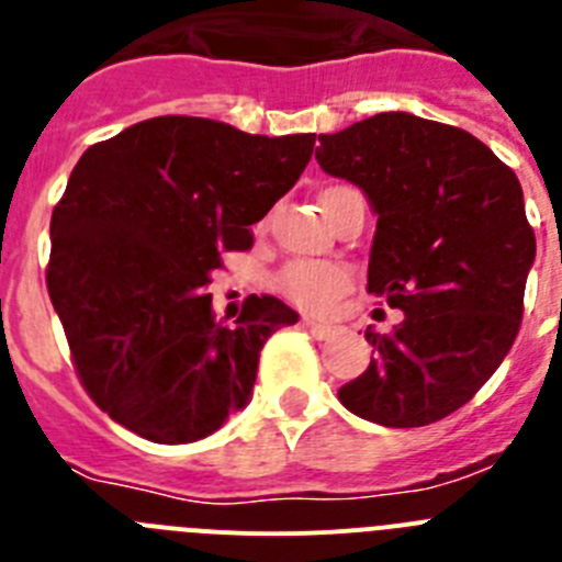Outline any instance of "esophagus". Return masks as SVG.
Here are the masks:
<instances>
[{
    "instance_id": "obj_1",
    "label": "esophagus",
    "mask_w": 562,
    "mask_h": 562,
    "mask_svg": "<svg viewBox=\"0 0 562 562\" xmlns=\"http://www.w3.org/2000/svg\"><path fill=\"white\" fill-rule=\"evenodd\" d=\"M304 329L310 331L312 337H317V340H329V337L337 335V326L317 324V321H310V317H304Z\"/></svg>"
}]
</instances>
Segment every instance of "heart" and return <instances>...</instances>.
I'll return each instance as SVG.
<instances>
[{
    "instance_id": "b5f03b06",
    "label": "heart",
    "mask_w": 562,
    "mask_h": 562,
    "mask_svg": "<svg viewBox=\"0 0 562 562\" xmlns=\"http://www.w3.org/2000/svg\"><path fill=\"white\" fill-rule=\"evenodd\" d=\"M337 191H346V188H329L324 196ZM349 270L335 265V261H292L281 272V290L286 292V297H292L297 306H304L310 312H329L337 304V297L349 290Z\"/></svg>"
}]
</instances>
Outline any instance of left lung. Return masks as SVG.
Here are the masks:
<instances>
[{"label": "left lung", "mask_w": 562, "mask_h": 562, "mask_svg": "<svg viewBox=\"0 0 562 562\" xmlns=\"http://www.w3.org/2000/svg\"><path fill=\"white\" fill-rule=\"evenodd\" d=\"M317 166L376 213L369 292L402 310L366 329L369 369L337 396L385 428H422L473 400L513 349L535 233L513 168L464 128L380 112L321 134Z\"/></svg>", "instance_id": "8db88e82"}]
</instances>
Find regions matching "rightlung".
Returning a JSON list of instances; mask_svg holds the SVG:
<instances>
[{
  "label": "right lung",
  "mask_w": 562,
  "mask_h": 562,
  "mask_svg": "<svg viewBox=\"0 0 562 562\" xmlns=\"http://www.w3.org/2000/svg\"><path fill=\"white\" fill-rule=\"evenodd\" d=\"M312 148L315 134L166 114L83 151L49 222L47 290L83 385L117 425L188 445L250 402L258 351L297 312L250 295L222 326L207 284Z\"/></svg>",
  "instance_id": "right-lung-1"
}]
</instances>
